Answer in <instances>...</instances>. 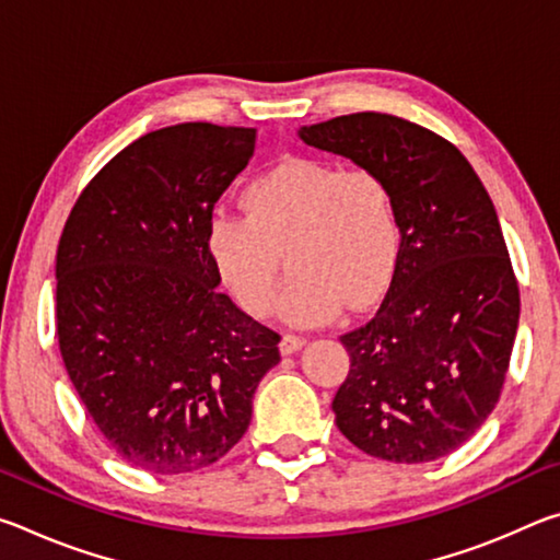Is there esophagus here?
<instances>
[{"instance_id":"esophagus-1","label":"esophagus","mask_w":560,"mask_h":560,"mask_svg":"<svg viewBox=\"0 0 560 560\" xmlns=\"http://www.w3.org/2000/svg\"><path fill=\"white\" fill-rule=\"evenodd\" d=\"M303 346H306V338H303V336H296V334H283L281 343H279V348H281V353H283V355L296 353V350H299V348H303Z\"/></svg>"}]
</instances>
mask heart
Wrapping results in <instances>:
<instances>
[{"mask_svg":"<svg viewBox=\"0 0 560 560\" xmlns=\"http://www.w3.org/2000/svg\"><path fill=\"white\" fill-rule=\"evenodd\" d=\"M244 214L217 212L207 252L224 287L252 316H267L289 249L293 279L281 316L318 326L340 306L363 308L390 287L402 254V220L393 187L373 170L287 158L246 185Z\"/></svg>","mask_w":560,"mask_h":560,"instance_id":"heart-1","label":"heart"}]
</instances>
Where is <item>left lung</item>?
I'll return each instance as SVG.
<instances>
[{"label": "left lung", "instance_id": "1", "mask_svg": "<svg viewBox=\"0 0 560 560\" xmlns=\"http://www.w3.org/2000/svg\"><path fill=\"white\" fill-rule=\"evenodd\" d=\"M393 187L402 254L377 314L340 336L350 371L336 424L377 459L420 464L467 442L499 402L518 328V283L481 179L438 132L387 113L299 130Z\"/></svg>", "mask_w": 560, "mask_h": 560}]
</instances>
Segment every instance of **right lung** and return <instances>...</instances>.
<instances>
[{
  "mask_svg": "<svg viewBox=\"0 0 560 560\" xmlns=\"http://www.w3.org/2000/svg\"><path fill=\"white\" fill-rule=\"evenodd\" d=\"M257 130L160 128L83 189L56 252V336L71 383L122 462L210 467L244 438L277 330L236 308L207 252L222 192Z\"/></svg>",
  "mask_w": 560,
  "mask_h": 560,
  "instance_id": "obj_1",
  "label": "right lung"
}]
</instances>
